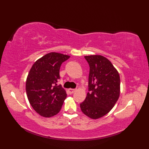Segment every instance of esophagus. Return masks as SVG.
<instances>
[{
	"instance_id": "34e87169",
	"label": "esophagus",
	"mask_w": 149,
	"mask_h": 149,
	"mask_svg": "<svg viewBox=\"0 0 149 149\" xmlns=\"http://www.w3.org/2000/svg\"><path fill=\"white\" fill-rule=\"evenodd\" d=\"M75 89H72V88H70V89H68V91H69V93H70V94H72V93H74L75 91Z\"/></svg>"
}]
</instances>
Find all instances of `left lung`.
I'll list each match as a JSON object with an SVG mask.
<instances>
[{"instance_id": "obj_1", "label": "left lung", "mask_w": 149, "mask_h": 149, "mask_svg": "<svg viewBox=\"0 0 149 149\" xmlns=\"http://www.w3.org/2000/svg\"><path fill=\"white\" fill-rule=\"evenodd\" d=\"M90 66L88 91L80 104L83 113L92 119L106 115L115 106L120 96V79L109 59L100 55L84 56Z\"/></svg>"}]
</instances>
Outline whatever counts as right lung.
<instances>
[{
  "label": "right lung",
  "mask_w": 149,
  "mask_h": 149,
  "mask_svg": "<svg viewBox=\"0 0 149 149\" xmlns=\"http://www.w3.org/2000/svg\"><path fill=\"white\" fill-rule=\"evenodd\" d=\"M69 56L50 52L38 59L27 75L26 90L29 103L35 111L43 117L58 114L66 97V91L57 83L59 69Z\"/></svg>",
  "instance_id": "1"
}]
</instances>
